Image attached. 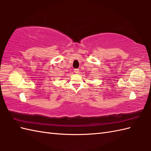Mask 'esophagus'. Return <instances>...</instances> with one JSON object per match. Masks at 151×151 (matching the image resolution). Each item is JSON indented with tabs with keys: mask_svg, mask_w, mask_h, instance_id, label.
<instances>
[{
	"mask_svg": "<svg viewBox=\"0 0 151 151\" xmlns=\"http://www.w3.org/2000/svg\"><path fill=\"white\" fill-rule=\"evenodd\" d=\"M79 71H80V70H79L78 69H74V72H75L76 74H78L79 73Z\"/></svg>",
	"mask_w": 151,
	"mask_h": 151,
	"instance_id": "obj_1",
	"label": "esophagus"
}]
</instances>
